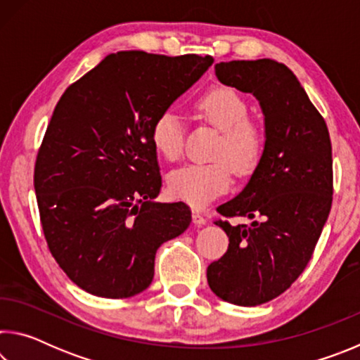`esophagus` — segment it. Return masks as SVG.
I'll return each instance as SVG.
<instances>
[{"label":"esophagus","instance_id":"obj_1","mask_svg":"<svg viewBox=\"0 0 360 360\" xmlns=\"http://www.w3.org/2000/svg\"><path fill=\"white\" fill-rule=\"evenodd\" d=\"M192 219H193V222L197 224V225H205L206 224V217L198 210H193L192 211Z\"/></svg>","mask_w":360,"mask_h":360}]
</instances>
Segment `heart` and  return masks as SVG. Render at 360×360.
<instances>
[{"label": "heart", "mask_w": 360, "mask_h": 360, "mask_svg": "<svg viewBox=\"0 0 360 360\" xmlns=\"http://www.w3.org/2000/svg\"><path fill=\"white\" fill-rule=\"evenodd\" d=\"M193 114L221 131L212 149L211 163H191L168 176V187L176 198L203 208L229 191L233 172L249 176L264 157L265 133L249 119L246 100L230 87H212L193 101ZM150 141L163 158L176 162L184 149V124L173 109H163L150 127Z\"/></svg>", "instance_id": "b5f03b06"}]
</instances>
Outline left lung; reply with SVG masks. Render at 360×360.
Instances as JSON below:
<instances>
[{
    "label": "left lung",
    "mask_w": 360,
    "mask_h": 360,
    "mask_svg": "<svg viewBox=\"0 0 360 360\" xmlns=\"http://www.w3.org/2000/svg\"><path fill=\"white\" fill-rule=\"evenodd\" d=\"M219 81L259 100L265 152L246 187L217 208L229 249L206 270L222 300L255 307L288 290L311 260L332 208V144L326 120L294 72L270 58L216 66Z\"/></svg>",
    "instance_id": "8db88e82"
}]
</instances>
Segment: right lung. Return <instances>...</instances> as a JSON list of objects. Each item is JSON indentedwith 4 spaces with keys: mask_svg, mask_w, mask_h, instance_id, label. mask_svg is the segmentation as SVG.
Returning <instances> with one entry per match:
<instances>
[{
    "mask_svg": "<svg viewBox=\"0 0 360 360\" xmlns=\"http://www.w3.org/2000/svg\"><path fill=\"white\" fill-rule=\"evenodd\" d=\"M212 62L111 53L53 109L36 157V200L49 251L89 294L127 298L148 289L157 249L191 225L186 203L154 202L162 176L150 127Z\"/></svg>",
    "mask_w": 360,
    "mask_h": 360,
    "instance_id": "1",
    "label": "right lung"
}]
</instances>
